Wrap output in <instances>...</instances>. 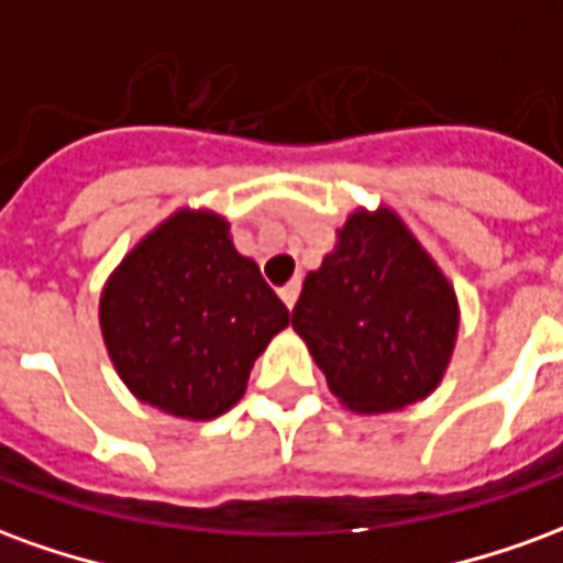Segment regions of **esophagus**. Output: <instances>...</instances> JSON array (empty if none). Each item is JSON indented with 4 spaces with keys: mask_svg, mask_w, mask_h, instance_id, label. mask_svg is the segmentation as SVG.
<instances>
[{
    "mask_svg": "<svg viewBox=\"0 0 563 563\" xmlns=\"http://www.w3.org/2000/svg\"><path fill=\"white\" fill-rule=\"evenodd\" d=\"M298 289H301V286H298V283H286V286H283L280 289V298H283V305L289 307V310H292L295 307V301H298Z\"/></svg>",
    "mask_w": 563,
    "mask_h": 563,
    "instance_id": "esophagus-1",
    "label": "esophagus"
}]
</instances>
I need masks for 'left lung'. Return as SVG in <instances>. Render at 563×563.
<instances>
[{
	"mask_svg": "<svg viewBox=\"0 0 563 563\" xmlns=\"http://www.w3.org/2000/svg\"><path fill=\"white\" fill-rule=\"evenodd\" d=\"M292 329L350 410L389 413L437 389L459 334V301L395 210H358L322 268L307 274Z\"/></svg>",
	"mask_w": 563,
	"mask_h": 563,
	"instance_id": "left-lung-1",
	"label": "left lung"
}]
</instances>
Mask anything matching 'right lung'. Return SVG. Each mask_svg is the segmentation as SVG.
Masks as SVG:
<instances>
[{
  "label": "right lung",
  "instance_id": "add662e5",
  "mask_svg": "<svg viewBox=\"0 0 563 563\" xmlns=\"http://www.w3.org/2000/svg\"><path fill=\"white\" fill-rule=\"evenodd\" d=\"M104 346L139 401L180 419H213L241 401L258 353L289 310L241 256L229 222L177 210L104 283Z\"/></svg>",
  "mask_w": 563,
  "mask_h": 563
}]
</instances>
